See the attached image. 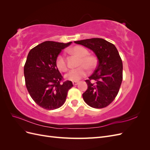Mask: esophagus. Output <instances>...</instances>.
I'll return each mask as SVG.
<instances>
[{
    "label": "esophagus",
    "mask_w": 150,
    "mask_h": 150,
    "mask_svg": "<svg viewBox=\"0 0 150 150\" xmlns=\"http://www.w3.org/2000/svg\"><path fill=\"white\" fill-rule=\"evenodd\" d=\"M78 83H79L78 81H72V84H73V85H74V86L78 85Z\"/></svg>",
    "instance_id": "34e87169"
}]
</instances>
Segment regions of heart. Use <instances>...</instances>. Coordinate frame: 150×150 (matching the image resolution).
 Segmentation results:
<instances>
[{"label": "heart", "mask_w": 150, "mask_h": 150, "mask_svg": "<svg viewBox=\"0 0 150 150\" xmlns=\"http://www.w3.org/2000/svg\"><path fill=\"white\" fill-rule=\"evenodd\" d=\"M69 51L71 53L80 57L78 62V66L80 67L71 70L66 75V78L72 81H78L87 75L88 68L93 70L96 67L97 59L94 56L89 55L88 50L81 46L72 47ZM56 66L57 69L62 72H66L67 70V62L64 55L59 54L57 56L56 59Z\"/></svg>", "instance_id": "heart-1"}]
</instances>
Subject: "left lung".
<instances>
[{
  "label": "left lung",
  "mask_w": 150,
  "mask_h": 150,
  "mask_svg": "<svg viewBox=\"0 0 150 150\" xmlns=\"http://www.w3.org/2000/svg\"><path fill=\"white\" fill-rule=\"evenodd\" d=\"M95 53L98 64L94 73L86 80L88 89L83 94L91 107L103 108L111 104L119 92L122 80V62L114 44L101 38L74 41Z\"/></svg>",
  "instance_id": "8db88e82"
}]
</instances>
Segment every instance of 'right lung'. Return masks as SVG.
I'll list each match as a JSON object with an SVG mask.
<instances>
[{"label": "right lung", "instance_id": "obj_1", "mask_svg": "<svg viewBox=\"0 0 150 150\" xmlns=\"http://www.w3.org/2000/svg\"><path fill=\"white\" fill-rule=\"evenodd\" d=\"M71 43L45 41L32 49L27 57L24 68L27 89L34 102L46 110L62 106L73 86L71 81L62 82L63 78L56 66L62 49Z\"/></svg>", "mask_w": 150, "mask_h": 150}]
</instances>
